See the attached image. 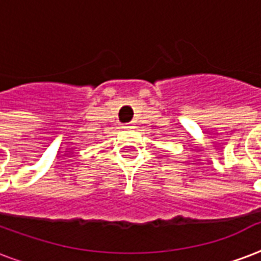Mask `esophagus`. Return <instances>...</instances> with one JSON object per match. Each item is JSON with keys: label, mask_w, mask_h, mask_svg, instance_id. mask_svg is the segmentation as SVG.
I'll return each mask as SVG.
<instances>
[{"label": "esophagus", "mask_w": 261, "mask_h": 261, "mask_svg": "<svg viewBox=\"0 0 261 261\" xmlns=\"http://www.w3.org/2000/svg\"><path fill=\"white\" fill-rule=\"evenodd\" d=\"M123 128H126V130H133V128H135V123L134 122L126 123V124L123 126Z\"/></svg>", "instance_id": "1"}]
</instances>
